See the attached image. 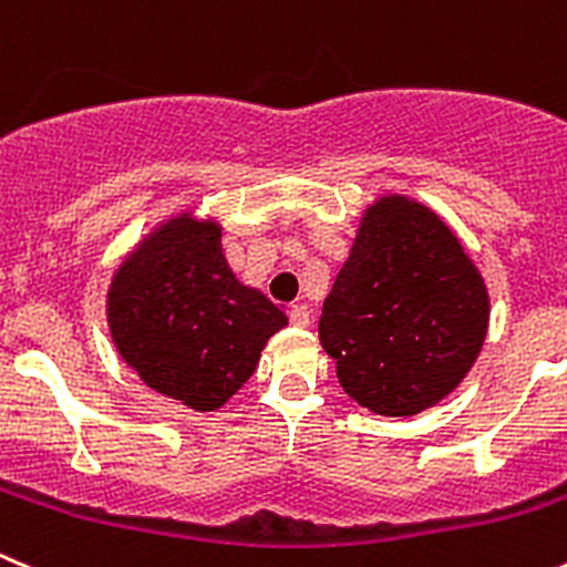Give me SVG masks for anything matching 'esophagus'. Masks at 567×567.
<instances>
[{"label": "esophagus", "mask_w": 567, "mask_h": 567, "mask_svg": "<svg viewBox=\"0 0 567 567\" xmlns=\"http://www.w3.org/2000/svg\"><path fill=\"white\" fill-rule=\"evenodd\" d=\"M289 322H292V326H298V328H306L311 322V309L306 303H298V306H292V309H289Z\"/></svg>", "instance_id": "1"}]
</instances>
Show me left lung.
Listing matches in <instances>:
<instances>
[{
	"instance_id": "8db88e82",
	"label": "left lung",
	"mask_w": 567,
	"mask_h": 567,
	"mask_svg": "<svg viewBox=\"0 0 567 567\" xmlns=\"http://www.w3.org/2000/svg\"><path fill=\"white\" fill-rule=\"evenodd\" d=\"M487 320V289L460 239L429 208L392 194L361 217L322 303L320 342L353 401L406 417L465 379Z\"/></svg>"
}]
</instances>
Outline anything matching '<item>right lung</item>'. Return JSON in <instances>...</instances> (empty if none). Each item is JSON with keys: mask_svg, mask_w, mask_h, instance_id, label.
<instances>
[{"mask_svg": "<svg viewBox=\"0 0 567 567\" xmlns=\"http://www.w3.org/2000/svg\"><path fill=\"white\" fill-rule=\"evenodd\" d=\"M223 230L169 219L113 275L107 322L122 359L155 392L197 412L223 406L252 373L287 315L245 287Z\"/></svg>", "mask_w": 567, "mask_h": 567, "instance_id": "obj_1", "label": "right lung"}]
</instances>
